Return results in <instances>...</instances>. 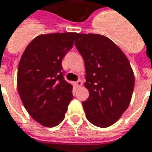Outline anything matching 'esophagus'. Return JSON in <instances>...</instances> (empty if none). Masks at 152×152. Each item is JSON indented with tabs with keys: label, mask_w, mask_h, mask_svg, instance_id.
<instances>
[{
	"label": "esophagus",
	"mask_w": 152,
	"mask_h": 152,
	"mask_svg": "<svg viewBox=\"0 0 152 152\" xmlns=\"http://www.w3.org/2000/svg\"><path fill=\"white\" fill-rule=\"evenodd\" d=\"M76 86L77 87L81 86H82V80H78L76 82Z\"/></svg>",
	"instance_id": "obj_1"
}]
</instances>
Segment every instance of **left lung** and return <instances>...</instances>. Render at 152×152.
I'll return each instance as SVG.
<instances>
[{"instance_id": "obj_1", "label": "left lung", "mask_w": 152, "mask_h": 152, "mask_svg": "<svg viewBox=\"0 0 152 152\" xmlns=\"http://www.w3.org/2000/svg\"><path fill=\"white\" fill-rule=\"evenodd\" d=\"M75 45L85 61V86L90 95L82 102L91 124L107 128L128 109L134 88V74L125 54L112 40L94 34H77Z\"/></svg>"}]
</instances>
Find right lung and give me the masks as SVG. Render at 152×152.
Instances as JSON below:
<instances>
[{
    "mask_svg": "<svg viewBox=\"0 0 152 152\" xmlns=\"http://www.w3.org/2000/svg\"><path fill=\"white\" fill-rule=\"evenodd\" d=\"M76 34L38 36L26 47L19 63L20 97L29 115L44 127L61 124L73 99V86L64 79L61 61L72 49Z\"/></svg>",
    "mask_w": 152,
    "mask_h": 152,
    "instance_id": "1",
    "label": "right lung"
}]
</instances>
